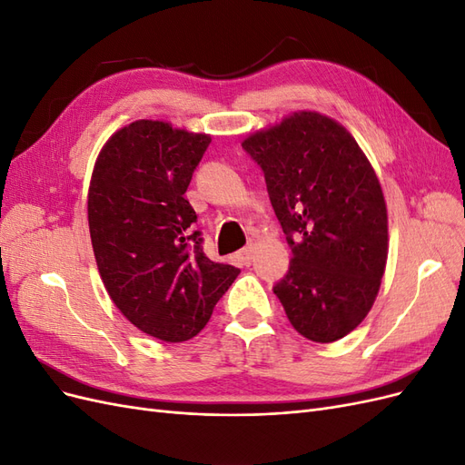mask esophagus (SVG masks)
I'll return each mask as SVG.
<instances>
[{"label":"esophagus","mask_w":465,"mask_h":465,"mask_svg":"<svg viewBox=\"0 0 465 465\" xmlns=\"http://www.w3.org/2000/svg\"><path fill=\"white\" fill-rule=\"evenodd\" d=\"M254 246H246V248H242L241 252H238L236 254V260H238V263L241 265H250L252 263V260H254Z\"/></svg>","instance_id":"1"}]
</instances>
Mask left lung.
I'll return each instance as SVG.
<instances>
[{
	"mask_svg": "<svg viewBox=\"0 0 465 465\" xmlns=\"http://www.w3.org/2000/svg\"><path fill=\"white\" fill-rule=\"evenodd\" d=\"M242 149L263 171L292 258L273 285L292 328L331 343L369 314L388 258V213L369 159L341 124L294 112Z\"/></svg>",
	"mask_w": 465,
	"mask_h": 465,
	"instance_id": "1",
	"label": "left lung"
}]
</instances>
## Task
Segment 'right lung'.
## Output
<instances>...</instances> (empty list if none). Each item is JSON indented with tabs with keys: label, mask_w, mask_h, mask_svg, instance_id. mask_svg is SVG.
I'll use <instances>...</instances> for the list:
<instances>
[{
	"label": "right lung",
	"mask_w": 465,
	"mask_h": 465,
	"mask_svg": "<svg viewBox=\"0 0 465 465\" xmlns=\"http://www.w3.org/2000/svg\"><path fill=\"white\" fill-rule=\"evenodd\" d=\"M211 137L137 120L94 163L89 231L103 283L137 330L180 343L198 335L241 270L211 262L184 198Z\"/></svg>",
	"instance_id": "add662e5"
}]
</instances>
